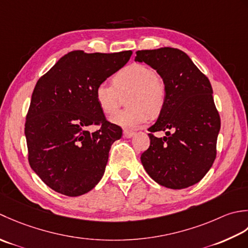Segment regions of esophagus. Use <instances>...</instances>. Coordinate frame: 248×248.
Returning a JSON list of instances; mask_svg holds the SVG:
<instances>
[{
	"instance_id": "esophagus-1",
	"label": "esophagus",
	"mask_w": 248,
	"mask_h": 248,
	"mask_svg": "<svg viewBox=\"0 0 248 248\" xmlns=\"http://www.w3.org/2000/svg\"><path fill=\"white\" fill-rule=\"evenodd\" d=\"M123 135H124L125 138H131V137H133V136L135 135V133H134V131H131V130L125 129V130L123 131Z\"/></svg>"
}]
</instances>
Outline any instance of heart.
I'll return each mask as SVG.
<instances>
[{
    "mask_svg": "<svg viewBox=\"0 0 248 248\" xmlns=\"http://www.w3.org/2000/svg\"><path fill=\"white\" fill-rule=\"evenodd\" d=\"M113 83L100 82L95 89L98 107L106 115L119 110L123 96L127 97L128 109L112 118V122L125 128H137L163 110L167 91L164 82L152 68L143 64H130L114 75Z\"/></svg>",
    "mask_w": 248,
    "mask_h": 248,
    "instance_id": "b5f03b06",
    "label": "heart"
}]
</instances>
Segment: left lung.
<instances>
[{"label":"left lung","mask_w":248,"mask_h":248,"mask_svg":"<svg viewBox=\"0 0 248 248\" xmlns=\"http://www.w3.org/2000/svg\"><path fill=\"white\" fill-rule=\"evenodd\" d=\"M136 54V62L158 73L167 91L164 108L148 129L150 146L141 154V163L159 185L189 187L203 178L216 157L220 118L210 80L182 50L165 47ZM160 130H166L165 137L155 138L153 133Z\"/></svg>","instance_id":"8db88e82"}]
</instances>
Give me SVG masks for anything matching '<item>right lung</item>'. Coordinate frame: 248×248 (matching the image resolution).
Masks as SVG:
<instances>
[{
	"mask_svg": "<svg viewBox=\"0 0 248 248\" xmlns=\"http://www.w3.org/2000/svg\"><path fill=\"white\" fill-rule=\"evenodd\" d=\"M133 52L75 50L38 79L25 121L29 163L50 188L77 197L103 178L109 151L122 128L108 122L95 89L128 62ZM97 124L100 129H86Z\"/></svg>",
	"mask_w": 248,
	"mask_h": 248,
	"instance_id": "add662e5",
	"label": "right lung"
}]
</instances>
